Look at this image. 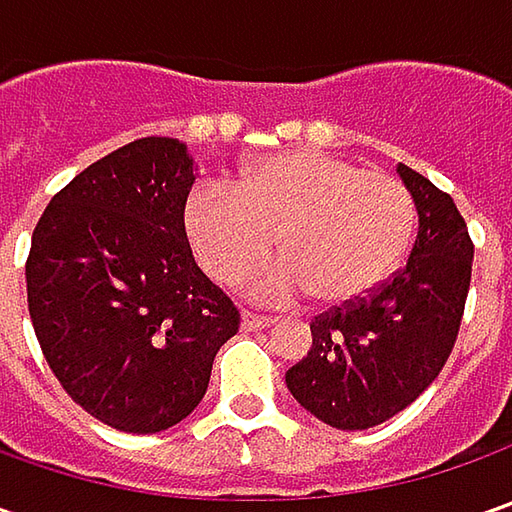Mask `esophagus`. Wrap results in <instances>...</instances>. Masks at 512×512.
Here are the masks:
<instances>
[{
    "label": "esophagus",
    "mask_w": 512,
    "mask_h": 512,
    "mask_svg": "<svg viewBox=\"0 0 512 512\" xmlns=\"http://www.w3.org/2000/svg\"><path fill=\"white\" fill-rule=\"evenodd\" d=\"M276 322L273 316H265V313H253V310H245L242 313V330H265Z\"/></svg>",
    "instance_id": "34e87169"
}]
</instances>
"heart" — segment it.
<instances>
[{
  "label": "heart",
  "mask_w": 512,
  "mask_h": 512,
  "mask_svg": "<svg viewBox=\"0 0 512 512\" xmlns=\"http://www.w3.org/2000/svg\"><path fill=\"white\" fill-rule=\"evenodd\" d=\"M413 225L416 202L399 179L319 150L265 156L230 190L199 185L185 205L187 242L222 285L262 265L276 239L285 262L247 285L270 302L305 290L322 305L359 299L399 267Z\"/></svg>",
  "instance_id": "heart-1"
}]
</instances>
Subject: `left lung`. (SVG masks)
Listing matches in <instances>:
<instances>
[{
    "label": "left lung",
    "instance_id": "left-lung-1",
    "mask_svg": "<svg viewBox=\"0 0 512 512\" xmlns=\"http://www.w3.org/2000/svg\"><path fill=\"white\" fill-rule=\"evenodd\" d=\"M404 187L419 210L407 265L367 296L310 322L313 347L287 370L293 399L336 430H367L413 404L442 373L459 336L473 242L459 207L407 165Z\"/></svg>",
    "mask_w": 512,
    "mask_h": 512
}]
</instances>
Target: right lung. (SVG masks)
Wrapping results in <instances>:
<instances>
[{
    "mask_svg": "<svg viewBox=\"0 0 512 512\" xmlns=\"http://www.w3.org/2000/svg\"><path fill=\"white\" fill-rule=\"evenodd\" d=\"M190 187L179 139H136L70 179L30 239L28 310L50 370L73 402L125 433L190 416L242 322L193 262Z\"/></svg>",
    "mask_w": 512,
    "mask_h": 512,
    "instance_id": "add662e5",
    "label": "right lung"
}]
</instances>
